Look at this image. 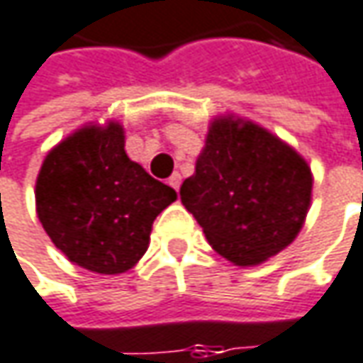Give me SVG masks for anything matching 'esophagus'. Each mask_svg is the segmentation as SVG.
<instances>
[{
    "label": "esophagus",
    "mask_w": 363,
    "mask_h": 363,
    "mask_svg": "<svg viewBox=\"0 0 363 363\" xmlns=\"http://www.w3.org/2000/svg\"><path fill=\"white\" fill-rule=\"evenodd\" d=\"M181 182H182V177L179 174V172H174V174H172V177L168 179V184H170L172 189H177V191L181 189Z\"/></svg>",
    "instance_id": "1"
}]
</instances>
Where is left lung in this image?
<instances>
[{"mask_svg":"<svg viewBox=\"0 0 363 363\" xmlns=\"http://www.w3.org/2000/svg\"><path fill=\"white\" fill-rule=\"evenodd\" d=\"M211 248L255 267L294 242L312 203V170L289 143L236 115L207 127L195 174L181 186Z\"/></svg>","mask_w":363,"mask_h":363,"instance_id":"8db88e82","label":"left lung"}]
</instances>
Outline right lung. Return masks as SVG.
<instances>
[{
	"mask_svg": "<svg viewBox=\"0 0 363 363\" xmlns=\"http://www.w3.org/2000/svg\"><path fill=\"white\" fill-rule=\"evenodd\" d=\"M36 216L77 267L118 275L138 265L152 224L177 191L152 179L125 152L118 121L88 123L61 139L36 177Z\"/></svg>",
	"mask_w": 363,
	"mask_h": 363,
	"instance_id": "obj_1",
	"label": "right lung"
}]
</instances>
